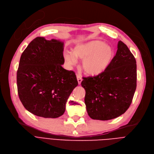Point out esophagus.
I'll use <instances>...</instances> for the list:
<instances>
[{
  "label": "esophagus",
  "instance_id": "1",
  "mask_svg": "<svg viewBox=\"0 0 154 154\" xmlns=\"http://www.w3.org/2000/svg\"><path fill=\"white\" fill-rule=\"evenodd\" d=\"M77 81H78V84L80 85L81 84L82 81V77L79 75H77Z\"/></svg>",
  "mask_w": 154,
  "mask_h": 154
}]
</instances>
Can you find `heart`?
Listing matches in <instances>:
<instances>
[{
  "label": "heart",
  "mask_w": 154,
  "mask_h": 154,
  "mask_svg": "<svg viewBox=\"0 0 154 154\" xmlns=\"http://www.w3.org/2000/svg\"><path fill=\"white\" fill-rule=\"evenodd\" d=\"M64 59L69 66L77 62V57L82 59V68L86 74L97 76L106 70L114 56L113 48L100 40H92L77 44L74 52L64 53Z\"/></svg>",
  "instance_id": "b5f03b06"
}]
</instances>
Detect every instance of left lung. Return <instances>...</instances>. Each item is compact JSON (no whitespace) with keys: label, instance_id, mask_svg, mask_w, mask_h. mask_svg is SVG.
Segmentation results:
<instances>
[{"label":"left lung","instance_id":"8db88e82","mask_svg":"<svg viewBox=\"0 0 154 154\" xmlns=\"http://www.w3.org/2000/svg\"><path fill=\"white\" fill-rule=\"evenodd\" d=\"M83 79L88 115L94 120L115 119L124 114L132 102L137 87L135 59L120 40L108 68L99 75Z\"/></svg>","mask_w":154,"mask_h":154}]
</instances>
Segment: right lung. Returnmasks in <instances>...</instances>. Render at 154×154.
Instances as JSON below:
<instances>
[{"mask_svg": "<svg viewBox=\"0 0 154 154\" xmlns=\"http://www.w3.org/2000/svg\"><path fill=\"white\" fill-rule=\"evenodd\" d=\"M63 42L37 37L21 55L17 72L19 99L32 114L44 118L63 114L78 85L75 72L64 69Z\"/></svg>", "mask_w": 154, "mask_h": 154, "instance_id": "obj_1", "label": "right lung"}]
</instances>
